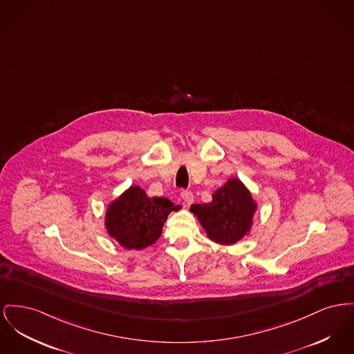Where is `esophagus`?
<instances>
[{
  "label": "esophagus",
  "instance_id": "obj_1",
  "mask_svg": "<svg viewBox=\"0 0 354 354\" xmlns=\"http://www.w3.org/2000/svg\"><path fill=\"white\" fill-rule=\"evenodd\" d=\"M182 199L186 206H191L194 202V195L191 191H182Z\"/></svg>",
  "mask_w": 354,
  "mask_h": 354
}]
</instances>
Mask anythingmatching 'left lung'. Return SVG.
<instances>
[{"label":"left lung","instance_id":"8db88e82","mask_svg":"<svg viewBox=\"0 0 354 354\" xmlns=\"http://www.w3.org/2000/svg\"><path fill=\"white\" fill-rule=\"evenodd\" d=\"M257 209L258 203L238 178H230L218 188L209 203L192 205L189 208L208 238L225 246L235 245L249 235Z\"/></svg>","mask_w":354,"mask_h":354}]
</instances>
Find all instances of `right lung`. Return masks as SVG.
<instances>
[{"label": "right lung", "instance_id": "1", "mask_svg": "<svg viewBox=\"0 0 354 354\" xmlns=\"http://www.w3.org/2000/svg\"><path fill=\"white\" fill-rule=\"evenodd\" d=\"M180 208L167 198H149L140 186H131L108 205L104 227L124 249H146L160 238L169 212Z\"/></svg>", "mask_w": 354, "mask_h": 354}]
</instances>
